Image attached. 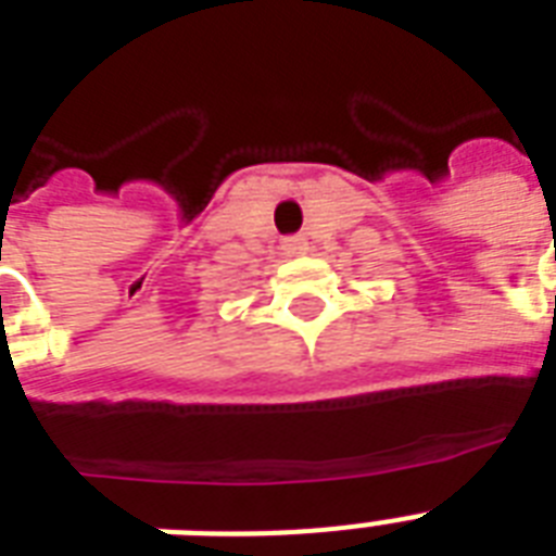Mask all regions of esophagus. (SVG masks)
Instances as JSON below:
<instances>
[{"label": "esophagus", "instance_id": "esophagus-1", "mask_svg": "<svg viewBox=\"0 0 556 556\" xmlns=\"http://www.w3.org/2000/svg\"><path fill=\"white\" fill-rule=\"evenodd\" d=\"M286 251L294 253V256H300V253H308V242H305V239H288Z\"/></svg>", "mask_w": 556, "mask_h": 556}]
</instances>
